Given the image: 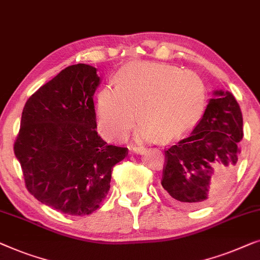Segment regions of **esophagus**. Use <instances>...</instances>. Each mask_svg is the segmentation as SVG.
I'll list each match as a JSON object with an SVG mask.
<instances>
[{
  "label": "esophagus",
  "instance_id": "obj_1",
  "mask_svg": "<svg viewBox=\"0 0 260 260\" xmlns=\"http://www.w3.org/2000/svg\"><path fill=\"white\" fill-rule=\"evenodd\" d=\"M133 152L135 154H139V155L146 154V149L144 147H137V146H134L133 147Z\"/></svg>",
  "mask_w": 260,
  "mask_h": 260
}]
</instances>
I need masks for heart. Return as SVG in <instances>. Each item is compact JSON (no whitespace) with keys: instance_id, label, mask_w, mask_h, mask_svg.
Returning <instances> with one entry per match:
<instances>
[{"instance_id":"1","label":"heart","mask_w":260,"mask_h":260,"mask_svg":"<svg viewBox=\"0 0 260 260\" xmlns=\"http://www.w3.org/2000/svg\"><path fill=\"white\" fill-rule=\"evenodd\" d=\"M206 104L203 80L191 71L156 62H132L115 75V87L98 94L96 118L100 133L118 140L134 126L144 123L138 140H174L188 133L202 118Z\"/></svg>"}]
</instances>
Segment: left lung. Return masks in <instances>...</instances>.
<instances>
[{
	"mask_svg": "<svg viewBox=\"0 0 260 260\" xmlns=\"http://www.w3.org/2000/svg\"><path fill=\"white\" fill-rule=\"evenodd\" d=\"M243 115L233 95L214 90L204 115L187 138L165 152L161 185L184 208H198L228 188L240 156Z\"/></svg>",
	"mask_w": 260,
	"mask_h": 260,
	"instance_id": "8db88e82",
	"label": "left lung"
}]
</instances>
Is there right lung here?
Returning a JSON list of instances; mask_svg holds the SVG:
<instances>
[{"mask_svg": "<svg viewBox=\"0 0 260 260\" xmlns=\"http://www.w3.org/2000/svg\"><path fill=\"white\" fill-rule=\"evenodd\" d=\"M96 72L89 64L69 66L36 90L25 102L14 145L28 191L71 215L100 207L113 167L128 151L108 145L95 129Z\"/></svg>", "mask_w": 260, "mask_h": 260, "instance_id": "right-lung-1", "label": "right lung"}]
</instances>
